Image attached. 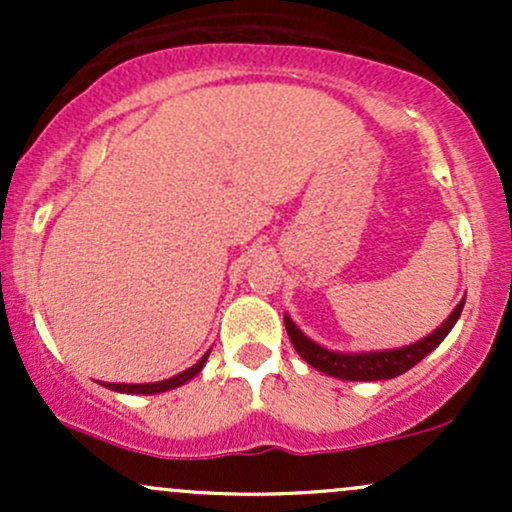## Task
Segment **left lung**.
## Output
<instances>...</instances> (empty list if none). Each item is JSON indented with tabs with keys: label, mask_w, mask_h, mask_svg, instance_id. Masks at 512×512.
<instances>
[{
	"label": "left lung",
	"mask_w": 512,
	"mask_h": 512,
	"mask_svg": "<svg viewBox=\"0 0 512 512\" xmlns=\"http://www.w3.org/2000/svg\"><path fill=\"white\" fill-rule=\"evenodd\" d=\"M464 298L455 305V310L448 315V320L443 325L436 327L431 334H426L419 342L397 346V349H380V351H332L320 346L308 334L298 330L296 322L291 320L289 315H284L286 332H289V339L293 349L298 351V356L303 358L305 363H310L320 373L332 375V378L339 380H354V383H370V380H390L397 378V375L407 373L409 368H414L421 358L431 354L436 346L448 337L455 322L460 320Z\"/></svg>",
	"instance_id": "8db88e82"
}]
</instances>
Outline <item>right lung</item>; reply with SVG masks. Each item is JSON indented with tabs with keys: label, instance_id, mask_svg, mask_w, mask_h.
Segmentation results:
<instances>
[{
	"label": "right lung",
	"instance_id": "add662e5",
	"mask_svg": "<svg viewBox=\"0 0 512 512\" xmlns=\"http://www.w3.org/2000/svg\"><path fill=\"white\" fill-rule=\"evenodd\" d=\"M207 358H209V351L199 358L192 368L182 370V373L173 375V378H168V380H158V383H101V385L108 387V390L122 392V395H158V392H168V390H175V387L190 383L199 370L204 368Z\"/></svg>",
	"mask_w": 512,
	"mask_h": 512
}]
</instances>
